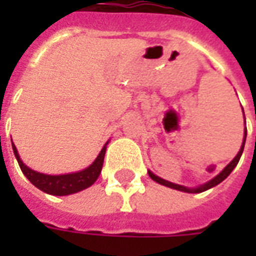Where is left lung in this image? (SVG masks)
I'll list each match as a JSON object with an SVG mask.
<instances>
[{"instance_id": "8db88e82", "label": "left lung", "mask_w": 256, "mask_h": 256, "mask_svg": "<svg viewBox=\"0 0 256 256\" xmlns=\"http://www.w3.org/2000/svg\"><path fill=\"white\" fill-rule=\"evenodd\" d=\"M242 115H244V110H242ZM244 122H246V116H244ZM246 138H247V128H244V137H242V144L240 146V150L237 152V155L233 158V160L228 164V166L222 170L220 172H218L215 177H212L210 181H207L206 184L203 185H198L196 188H188V186H184V185H180V184H174V182H170V181H166V180H163V178L158 177L156 174L148 170V174H150V177L155 181V182L160 184V185H164L167 188H172V189H176V190H181V192H186V193H200V192H204V190H207L210 188H214L218 184H220L225 178H228V176L230 174L233 170H234V167L237 166V163L240 160V158L242 155V150H244V145H246Z\"/></svg>"}]
</instances>
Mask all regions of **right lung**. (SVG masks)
I'll return each mask as SVG.
<instances>
[{
	"label": "right lung",
	"instance_id": "obj_1",
	"mask_svg": "<svg viewBox=\"0 0 256 256\" xmlns=\"http://www.w3.org/2000/svg\"><path fill=\"white\" fill-rule=\"evenodd\" d=\"M110 141H106V145L102 146L98 156L96 158V160L86 167L84 170L76 172H68V174H60V176H50V174H44L32 170L28 166H26L23 160L20 159L19 152L16 150V146L12 142V150H14V158L19 163L22 172L24 174L27 180L30 181L34 186L41 189L42 192L53 196H67L72 193H78L84 189L89 188L97 181V178L100 176L102 163H104V156H106V145Z\"/></svg>",
	"mask_w": 256,
	"mask_h": 256
}]
</instances>
